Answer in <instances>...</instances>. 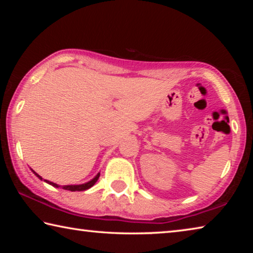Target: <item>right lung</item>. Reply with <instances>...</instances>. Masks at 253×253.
Instances as JSON below:
<instances>
[{
    "label": "right lung",
    "mask_w": 253,
    "mask_h": 253,
    "mask_svg": "<svg viewBox=\"0 0 253 253\" xmlns=\"http://www.w3.org/2000/svg\"><path fill=\"white\" fill-rule=\"evenodd\" d=\"M32 172L37 175L38 177H39L40 179H42V177L40 176L39 174H37L36 172H34L33 169H31ZM99 176H100V173H98L95 177H93L91 181H89V182H87V183H84V184H79V185H63V186H61L63 190H68V191H71V192H75V191H85V190H88V188H90L91 186H93L95 185V183L98 181V178H99ZM44 182H46L48 184H50V185H52V186H54V187H60V185H58V184H55V183H53V182H50V181H46V179H43Z\"/></svg>",
    "instance_id": "right-lung-1"
}]
</instances>
